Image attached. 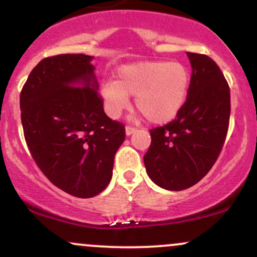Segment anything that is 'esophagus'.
Segmentation results:
<instances>
[{"instance_id": "obj_1", "label": "esophagus", "mask_w": 257, "mask_h": 257, "mask_svg": "<svg viewBox=\"0 0 257 257\" xmlns=\"http://www.w3.org/2000/svg\"><path fill=\"white\" fill-rule=\"evenodd\" d=\"M135 132H137V129L133 128V126H125V135H126V137H129V135L134 134Z\"/></svg>"}]
</instances>
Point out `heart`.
<instances>
[{
  "label": "heart",
  "mask_w": 257,
  "mask_h": 257,
  "mask_svg": "<svg viewBox=\"0 0 257 257\" xmlns=\"http://www.w3.org/2000/svg\"><path fill=\"white\" fill-rule=\"evenodd\" d=\"M190 82V71L180 61H139L120 66L114 81L102 85L100 96L112 118L126 107L128 96H134L135 107L150 123L164 124L184 107Z\"/></svg>",
  "instance_id": "obj_1"
}]
</instances>
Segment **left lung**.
<instances>
[{
  "mask_svg": "<svg viewBox=\"0 0 257 257\" xmlns=\"http://www.w3.org/2000/svg\"><path fill=\"white\" fill-rule=\"evenodd\" d=\"M192 67L186 102L176 118L150 131L144 156L146 173L159 187L182 191L208 174L219 157L228 129L229 88L214 60L187 52Z\"/></svg>",
  "mask_w": 257,
  "mask_h": 257,
  "instance_id": "8db88e82",
  "label": "left lung"
}]
</instances>
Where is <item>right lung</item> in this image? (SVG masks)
<instances>
[{
	"instance_id": "obj_1",
	"label": "right lung",
	"mask_w": 257,
	"mask_h": 257,
	"mask_svg": "<svg viewBox=\"0 0 257 257\" xmlns=\"http://www.w3.org/2000/svg\"><path fill=\"white\" fill-rule=\"evenodd\" d=\"M94 57L41 60L20 93L22 124L32 158L52 184L78 198L107 187L124 125L108 118L98 95Z\"/></svg>"
}]
</instances>
